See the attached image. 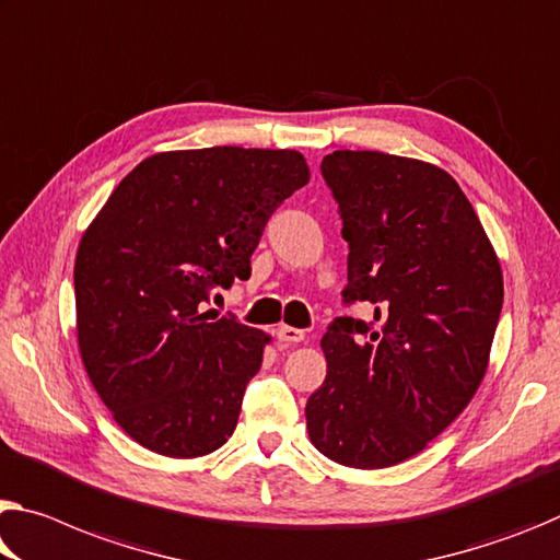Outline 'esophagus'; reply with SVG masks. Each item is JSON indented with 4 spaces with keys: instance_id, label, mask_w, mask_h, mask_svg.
Returning a JSON list of instances; mask_svg holds the SVG:
<instances>
[{
    "instance_id": "34e87169",
    "label": "esophagus",
    "mask_w": 560,
    "mask_h": 560,
    "mask_svg": "<svg viewBox=\"0 0 560 560\" xmlns=\"http://www.w3.org/2000/svg\"><path fill=\"white\" fill-rule=\"evenodd\" d=\"M277 339L283 341V343H301V341L306 339V334L301 331V328H294V326L283 324V326L277 328Z\"/></svg>"
}]
</instances>
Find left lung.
I'll use <instances>...</instances> for the list:
<instances>
[{
	"mask_svg": "<svg viewBox=\"0 0 560 560\" xmlns=\"http://www.w3.org/2000/svg\"><path fill=\"white\" fill-rule=\"evenodd\" d=\"M322 176L349 244L346 306L306 401L308 439L336 464L386 468L425 448L471 401L503 306L501 264L443 168L384 152H334Z\"/></svg>",
	"mask_w": 560,
	"mask_h": 560,
	"instance_id": "8db88e82",
	"label": "left lung"
}]
</instances>
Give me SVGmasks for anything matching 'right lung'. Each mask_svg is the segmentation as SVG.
Instances as JSON below:
<instances>
[{"instance_id": "1", "label": "right lung", "mask_w": 560, "mask_h": 560, "mask_svg": "<svg viewBox=\"0 0 560 560\" xmlns=\"http://www.w3.org/2000/svg\"><path fill=\"white\" fill-rule=\"evenodd\" d=\"M306 182L291 149L154 154L89 224L74 264L79 351L114 421L144 448L197 458L234 433L269 336L203 304L252 277L266 221Z\"/></svg>"}]
</instances>
